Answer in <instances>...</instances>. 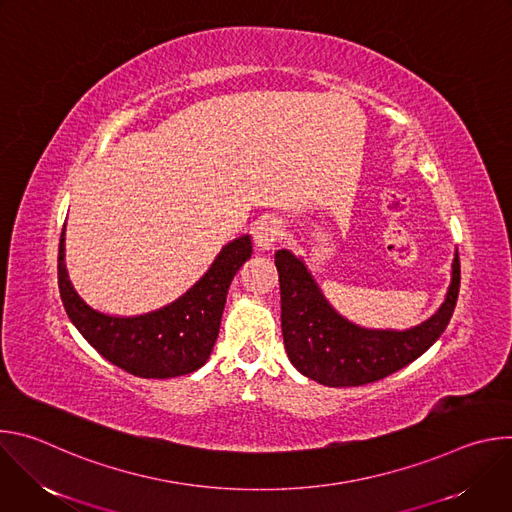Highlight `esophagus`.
I'll return each instance as SVG.
<instances>
[{"label": "esophagus", "mask_w": 512, "mask_h": 512, "mask_svg": "<svg viewBox=\"0 0 512 512\" xmlns=\"http://www.w3.org/2000/svg\"><path fill=\"white\" fill-rule=\"evenodd\" d=\"M283 235V229L279 225V221H275V218H261L259 225L255 227V233H253V239H255V245L261 249V251H267L271 249L279 237Z\"/></svg>", "instance_id": "obj_1"}]
</instances>
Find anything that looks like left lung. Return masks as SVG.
<instances>
[{"label": "left lung", "mask_w": 512, "mask_h": 512, "mask_svg": "<svg viewBox=\"0 0 512 512\" xmlns=\"http://www.w3.org/2000/svg\"><path fill=\"white\" fill-rule=\"evenodd\" d=\"M281 289V332L294 367L326 387L375 383L407 367L442 336L460 291V259L454 255L446 300L425 322L407 330L364 328L334 310L302 257L275 253Z\"/></svg>", "instance_id": "8db88e82"}]
</instances>
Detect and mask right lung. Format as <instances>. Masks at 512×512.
Listing matches in <instances>:
<instances>
[{"instance_id": "1", "label": "right lung", "mask_w": 512, "mask_h": 512, "mask_svg": "<svg viewBox=\"0 0 512 512\" xmlns=\"http://www.w3.org/2000/svg\"><path fill=\"white\" fill-rule=\"evenodd\" d=\"M64 237L62 229L58 287L70 322L101 356L141 379H172L202 367L221 330L229 285L253 253L251 235H241L221 249L208 271L178 300L148 314L113 316L91 308L72 285Z\"/></svg>"}]
</instances>
